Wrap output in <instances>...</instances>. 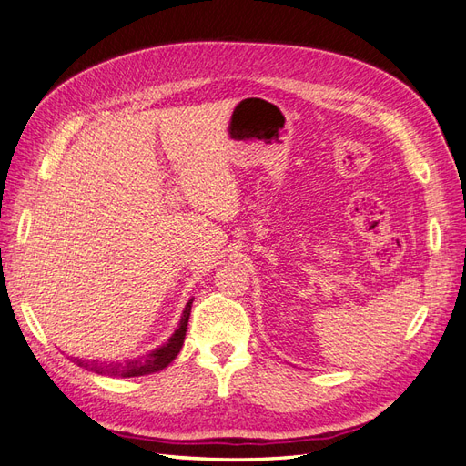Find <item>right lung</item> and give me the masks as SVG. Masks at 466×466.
<instances>
[{
    "label": "right lung",
    "instance_id": "1",
    "mask_svg": "<svg viewBox=\"0 0 466 466\" xmlns=\"http://www.w3.org/2000/svg\"><path fill=\"white\" fill-rule=\"evenodd\" d=\"M192 301L190 299L182 311L178 329L171 334L168 340L155 348L153 351L146 356H137L132 360L126 361H98V360H76V363L79 368H86L87 371L98 373V375H108V377H139V375H149V373H157L161 370H165L168 363H171L185 344V336H187V329H188V319H190V309H192Z\"/></svg>",
    "mask_w": 466,
    "mask_h": 466
}]
</instances>
